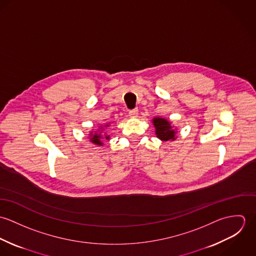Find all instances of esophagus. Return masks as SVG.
Listing matches in <instances>:
<instances>
[{
    "label": "esophagus",
    "mask_w": 256,
    "mask_h": 256,
    "mask_svg": "<svg viewBox=\"0 0 256 256\" xmlns=\"http://www.w3.org/2000/svg\"><path fill=\"white\" fill-rule=\"evenodd\" d=\"M129 116L131 118H137L138 117V110L135 108V110H130L129 111Z\"/></svg>",
    "instance_id": "34e87169"
}]
</instances>
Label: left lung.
Returning <instances> with one entry per match:
<instances>
[{
  "mask_svg": "<svg viewBox=\"0 0 256 256\" xmlns=\"http://www.w3.org/2000/svg\"><path fill=\"white\" fill-rule=\"evenodd\" d=\"M152 121L156 129V138L160 141H174L178 138V128L172 124V121L162 117H154Z\"/></svg>",
  "mask_w": 256,
  "mask_h": 256,
  "instance_id": "8db88e82",
  "label": "left lung"
}]
</instances>
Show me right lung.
I'll list each match as a JSON object with an SVG mask.
<instances>
[{
    "mask_svg": "<svg viewBox=\"0 0 256 256\" xmlns=\"http://www.w3.org/2000/svg\"><path fill=\"white\" fill-rule=\"evenodd\" d=\"M110 126V123H106L104 125H100L98 130L90 131V134H88L90 142L92 143L94 145H96V146H102L104 142L102 141V139L110 140V135L106 132H104L106 128H108Z\"/></svg>",
    "mask_w": 256,
    "mask_h": 256,
    "instance_id": "right-lung-1",
    "label": "right lung"
}]
</instances>
